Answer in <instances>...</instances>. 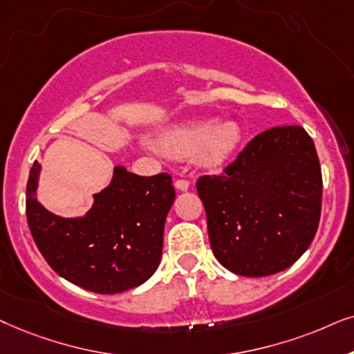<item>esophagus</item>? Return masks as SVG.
<instances>
[{
  "label": "esophagus",
  "instance_id": "34e87169",
  "mask_svg": "<svg viewBox=\"0 0 354 354\" xmlns=\"http://www.w3.org/2000/svg\"><path fill=\"white\" fill-rule=\"evenodd\" d=\"M174 187H176L178 191H187V189H189V181L176 180V181H174Z\"/></svg>",
  "mask_w": 354,
  "mask_h": 354
}]
</instances>
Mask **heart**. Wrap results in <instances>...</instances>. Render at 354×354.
<instances>
[{"mask_svg":"<svg viewBox=\"0 0 354 354\" xmlns=\"http://www.w3.org/2000/svg\"><path fill=\"white\" fill-rule=\"evenodd\" d=\"M243 129L234 120H194L173 126L160 136L165 153L174 158L196 157L204 168H220L236 153Z\"/></svg>","mask_w":354,"mask_h":354,"instance_id":"obj_1","label":"heart"}]
</instances>
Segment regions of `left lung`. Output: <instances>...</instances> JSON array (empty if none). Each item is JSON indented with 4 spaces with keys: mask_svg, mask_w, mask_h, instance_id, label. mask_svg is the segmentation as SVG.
Masks as SVG:
<instances>
[{
    "mask_svg": "<svg viewBox=\"0 0 354 354\" xmlns=\"http://www.w3.org/2000/svg\"><path fill=\"white\" fill-rule=\"evenodd\" d=\"M212 251L243 277H267L298 261L313 243L322 207V173L301 126L267 129L220 176H201Z\"/></svg>",
    "mask_w": 354,
    "mask_h": 354,
    "instance_id": "obj_1",
    "label": "left lung"
}]
</instances>
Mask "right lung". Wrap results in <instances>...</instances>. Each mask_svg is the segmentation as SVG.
<instances>
[{
	"instance_id": "right-lung-1",
	"label": "right lung",
	"mask_w": 354,
	"mask_h": 354,
	"mask_svg": "<svg viewBox=\"0 0 354 354\" xmlns=\"http://www.w3.org/2000/svg\"><path fill=\"white\" fill-rule=\"evenodd\" d=\"M41 165L27 181V221L48 266L71 283L100 295L142 285L162 261L165 220L174 202L171 176H139L113 168L105 189L82 216H59L37 197Z\"/></svg>"
}]
</instances>
